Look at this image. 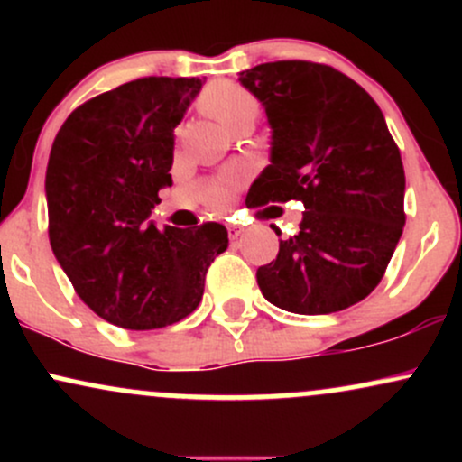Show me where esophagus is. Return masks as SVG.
Segmentation results:
<instances>
[{
  "label": "esophagus",
  "instance_id": "34e87169",
  "mask_svg": "<svg viewBox=\"0 0 462 462\" xmlns=\"http://www.w3.org/2000/svg\"><path fill=\"white\" fill-rule=\"evenodd\" d=\"M227 235H230L232 241H236V238L243 235V227L241 226H227Z\"/></svg>",
  "mask_w": 462,
  "mask_h": 462
}]
</instances>
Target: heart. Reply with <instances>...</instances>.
I'll list each match as a JSON object with an SVG mask.
<instances>
[{
    "mask_svg": "<svg viewBox=\"0 0 462 462\" xmlns=\"http://www.w3.org/2000/svg\"><path fill=\"white\" fill-rule=\"evenodd\" d=\"M201 108L206 110L215 121H219L221 125L232 124L236 116L252 113L256 110V102L249 95L245 88H241L235 82H217L213 87L206 88V93L201 95ZM236 184V178H226L224 182L217 184L210 190V204L215 206H226L227 195H230L232 187Z\"/></svg>",
    "mask_w": 462,
    "mask_h": 462,
    "instance_id": "b5f03b06",
    "label": "heart"
}]
</instances>
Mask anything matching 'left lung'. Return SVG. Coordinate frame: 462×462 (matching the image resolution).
Instances as JSON below:
<instances>
[{
    "instance_id": "1",
    "label": "left lung",
    "mask_w": 462,
    "mask_h": 462,
    "mask_svg": "<svg viewBox=\"0 0 462 462\" xmlns=\"http://www.w3.org/2000/svg\"><path fill=\"white\" fill-rule=\"evenodd\" d=\"M238 79L272 125V164L249 187V206L304 204L300 232L258 267V286L298 315L346 310L383 280L406 224L404 164L383 110L319 62H264Z\"/></svg>"
}]
</instances>
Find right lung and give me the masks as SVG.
<instances>
[{"instance_id":"obj_1","label":"right lung","mask_w":462,"mask_h":462,"mask_svg":"<svg viewBox=\"0 0 462 462\" xmlns=\"http://www.w3.org/2000/svg\"><path fill=\"white\" fill-rule=\"evenodd\" d=\"M199 78H141L78 106L51 145L45 173L50 243L79 300L125 330L190 315L210 263L227 249L221 224L193 230L150 221L171 187L173 130Z\"/></svg>"}]
</instances>
